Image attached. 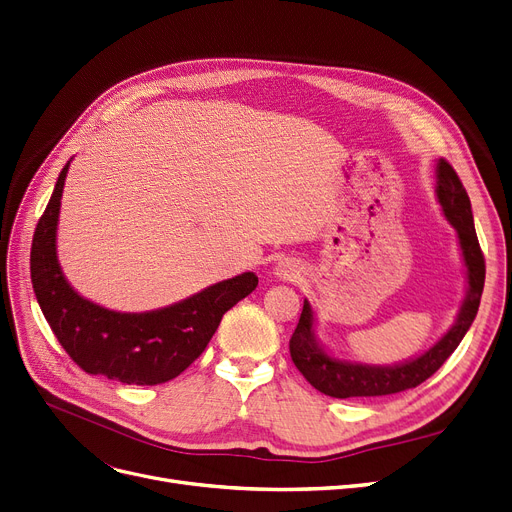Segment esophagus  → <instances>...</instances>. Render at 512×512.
I'll list each match as a JSON object with an SVG mask.
<instances>
[{
    "mask_svg": "<svg viewBox=\"0 0 512 512\" xmlns=\"http://www.w3.org/2000/svg\"><path fill=\"white\" fill-rule=\"evenodd\" d=\"M276 276H280L284 280H293V278L299 276V272H297L295 265H291L288 261H280L278 268H276Z\"/></svg>",
    "mask_w": 512,
    "mask_h": 512,
    "instance_id": "1",
    "label": "esophagus"
}]
</instances>
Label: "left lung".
Masks as SVG:
<instances>
[{
	"mask_svg": "<svg viewBox=\"0 0 512 512\" xmlns=\"http://www.w3.org/2000/svg\"><path fill=\"white\" fill-rule=\"evenodd\" d=\"M437 198L443 215L448 217V221L458 232L464 265L466 272H469V293H466V299L460 307L456 324L427 353H422L420 358L406 364H349L330 358L316 343L314 311H311V305L307 301H303L301 318L293 332L291 343H288V349H291V358L297 370L305 376L311 387L339 399L379 397L414 389L420 383H425L429 376H433L460 345L466 330H469L477 316L485 282V259L473 224L471 198L466 194L458 173L446 159L437 163Z\"/></svg>",
	"mask_w": 512,
	"mask_h": 512,
	"instance_id": "left-lung-1",
	"label": "left lung"
}]
</instances>
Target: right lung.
<instances>
[{
  "label": "right lung",
  "instance_id": "1",
  "mask_svg": "<svg viewBox=\"0 0 512 512\" xmlns=\"http://www.w3.org/2000/svg\"><path fill=\"white\" fill-rule=\"evenodd\" d=\"M66 171L69 163L60 171L33 234L31 282L43 316L64 351L87 374H102L125 385L167 383L205 351L226 311L251 295L259 280L253 272H244L146 314H121L83 299L64 280L56 259Z\"/></svg>",
  "mask_w": 512,
  "mask_h": 512
}]
</instances>
